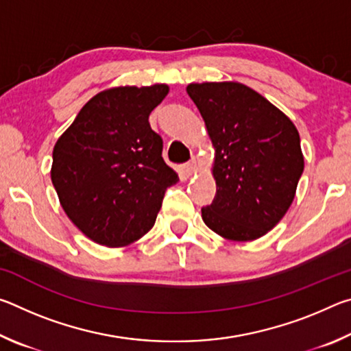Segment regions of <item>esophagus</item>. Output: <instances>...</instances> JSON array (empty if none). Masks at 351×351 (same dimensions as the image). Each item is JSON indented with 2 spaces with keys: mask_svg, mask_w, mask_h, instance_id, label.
Instances as JSON below:
<instances>
[{
  "mask_svg": "<svg viewBox=\"0 0 351 351\" xmlns=\"http://www.w3.org/2000/svg\"><path fill=\"white\" fill-rule=\"evenodd\" d=\"M198 171V165H197V161H192V162H189V164H184L182 165V173L186 175L187 178L189 176H192V175H195Z\"/></svg>",
  "mask_w": 351,
  "mask_h": 351,
  "instance_id": "1",
  "label": "esophagus"
}]
</instances>
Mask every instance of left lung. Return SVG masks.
<instances>
[{
	"label": "left lung",
	"instance_id": "8db88e82",
	"mask_svg": "<svg viewBox=\"0 0 351 351\" xmlns=\"http://www.w3.org/2000/svg\"><path fill=\"white\" fill-rule=\"evenodd\" d=\"M213 145L217 193L201 209L213 232L232 241L268 234L293 204L304 171L300 136L293 121L239 82L187 85Z\"/></svg>",
	"mask_w": 351,
	"mask_h": 351
}]
</instances>
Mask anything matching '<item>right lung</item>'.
<instances>
[{
  "label": "right lung",
  "instance_id": "right-lung-1",
  "mask_svg": "<svg viewBox=\"0 0 351 351\" xmlns=\"http://www.w3.org/2000/svg\"><path fill=\"white\" fill-rule=\"evenodd\" d=\"M167 94L165 83L100 91L56 142L51 180L58 201L97 245L123 247L144 237L165 189L180 181L148 122Z\"/></svg>",
  "mask_w": 351,
  "mask_h": 351
}]
</instances>
